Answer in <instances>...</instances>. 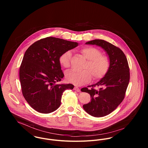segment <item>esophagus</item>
I'll list each match as a JSON object with an SVG mask.
<instances>
[{"instance_id":"1","label":"esophagus","mask_w":148,"mask_h":148,"mask_svg":"<svg viewBox=\"0 0 148 148\" xmlns=\"http://www.w3.org/2000/svg\"><path fill=\"white\" fill-rule=\"evenodd\" d=\"M74 90H76V91H77V92H78L80 91V89L79 88H78L77 86H75V87H74Z\"/></svg>"}]
</instances>
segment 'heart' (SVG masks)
<instances>
[{"instance_id": "heart-1", "label": "heart", "mask_w": 148, "mask_h": 148, "mask_svg": "<svg viewBox=\"0 0 148 148\" xmlns=\"http://www.w3.org/2000/svg\"><path fill=\"white\" fill-rule=\"evenodd\" d=\"M80 52L88 60L83 68L84 70L80 72L73 70L68 71L65 77L69 83L76 85H82L89 83L92 76L94 80H98L106 76L109 68L110 62L108 58L102 55L100 49L87 46L82 48ZM71 56L72 53L70 51L63 53L59 59L61 65L66 68H68L70 66Z\"/></svg>"}]
</instances>
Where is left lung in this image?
Returning <instances> with one entry per match:
<instances>
[{"instance_id":"8db88e82","label":"left lung","mask_w":148,"mask_h":148,"mask_svg":"<svg viewBox=\"0 0 148 148\" xmlns=\"http://www.w3.org/2000/svg\"><path fill=\"white\" fill-rule=\"evenodd\" d=\"M85 44L101 47L109 58L110 66L106 76L97 83L88 86L90 89H81L91 97L90 102L83 106L85 110L93 117H104L115 110L125 97L130 79L129 65L122 50L110 42L95 39Z\"/></svg>"}]
</instances>
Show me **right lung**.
<instances>
[{
	"label": "right lung",
	"instance_id": "1",
	"mask_svg": "<svg viewBox=\"0 0 148 148\" xmlns=\"http://www.w3.org/2000/svg\"><path fill=\"white\" fill-rule=\"evenodd\" d=\"M78 45L62 39L48 37L32 44L23 58L19 77L22 94L33 109L39 113H49L61 104L64 91L74 85L58 84L64 75L59 59L65 52Z\"/></svg>",
	"mask_w": 148,
	"mask_h": 148
}]
</instances>
